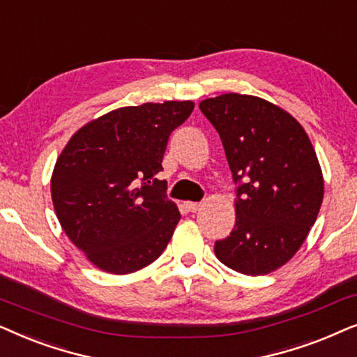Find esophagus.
Masks as SVG:
<instances>
[{"label":"esophagus","instance_id":"34e87169","mask_svg":"<svg viewBox=\"0 0 357 357\" xmlns=\"http://www.w3.org/2000/svg\"><path fill=\"white\" fill-rule=\"evenodd\" d=\"M202 207L201 202H186V208L189 212H197Z\"/></svg>","mask_w":357,"mask_h":357}]
</instances>
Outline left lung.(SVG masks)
Here are the masks:
<instances>
[{
  "label": "left lung",
  "instance_id": "obj_1",
  "mask_svg": "<svg viewBox=\"0 0 357 357\" xmlns=\"http://www.w3.org/2000/svg\"><path fill=\"white\" fill-rule=\"evenodd\" d=\"M218 132L236 184V220L215 241L220 263L261 275L305 241L323 201V176L303 127L264 99L228 93L199 104Z\"/></svg>",
  "mask_w": 357,
  "mask_h": 357
}]
</instances>
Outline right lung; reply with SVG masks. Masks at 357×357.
I'll return each mask as SVG.
<instances>
[{
  "label": "right lung",
  "mask_w": 357,
  "mask_h": 357,
  "mask_svg": "<svg viewBox=\"0 0 357 357\" xmlns=\"http://www.w3.org/2000/svg\"><path fill=\"white\" fill-rule=\"evenodd\" d=\"M194 102L121 107L71 137L52 174V201L61 228L99 269L139 271L163 253L179 211L155 178L171 132Z\"/></svg>",
  "instance_id": "add662e5"
}]
</instances>
